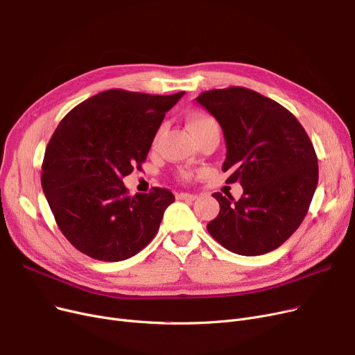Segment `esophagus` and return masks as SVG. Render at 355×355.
I'll return each instance as SVG.
<instances>
[{"label":"esophagus","instance_id":"esophagus-1","mask_svg":"<svg viewBox=\"0 0 355 355\" xmlns=\"http://www.w3.org/2000/svg\"><path fill=\"white\" fill-rule=\"evenodd\" d=\"M177 197H178L180 200H185V201H194V200H197V196L188 194V193H180Z\"/></svg>","mask_w":355,"mask_h":355}]
</instances>
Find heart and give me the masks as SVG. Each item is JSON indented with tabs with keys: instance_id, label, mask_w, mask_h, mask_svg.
<instances>
[{
	"instance_id": "obj_1",
	"label": "heart",
	"mask_w": 355,
	"mask_h": 355,
	"mask_svg": "<svg viewBox=\"0 0 355 355\" xmlns=\"http://www.w3.org/2000/svg\"><path fill=\"white\" fill-rule=\"evenodd\" d=\"M187 123H188V127H190V130L193 131L194 135L205 132V131H208L211 128H218V124H217V121L214 120V118L209 116V115H205V114H200V112L191 114L190 116H188ZM181 175L188 178V177L191 175V173L182 171Z\"/></svg>"
}]
</instances>
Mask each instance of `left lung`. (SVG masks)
I'll use <instances>...</instances> for the list:
<instances>
[{
  "instance_id": "obj_1",
  "label": "left lung",
  "mask_w": 355,
  "mask_h": 355,
  "mask_svg": "<svg viewBox=\"0 0 355 355\" xmlns=\"http://www.w3.org/2000/svg\"><path fill=\"white\" fill-rule=\"evenodd\" d=\"M196 101L223 128L227 182H240L244 190L240 200L212 194L220 212L208 232L240 255L278 248L302 223L318 184L310 137L287 108L244 87L209 89Z\"/></svg>"
}]
</instances>
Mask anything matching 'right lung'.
Masks as SVG:
<instances>
[{
    "label": "right lung",
    "mask_w": 355,
    "mask_h": 355,
    "mask_svg": "<svg viewBox=\"0 0 355 355\" xmlns=\"http://www.w3.org/2000/svg\"><path fill=\"white\" fill-rule=\"evenodd\" d=\"M182 96L108 89L58 124L45 150L41 185L58 228L83 254L123 261L155 237L174 194L154 187L131 197L123 178L141 170L165 112Z\"/></svg>",
    "instance_id": "1"
}]
</instances>
